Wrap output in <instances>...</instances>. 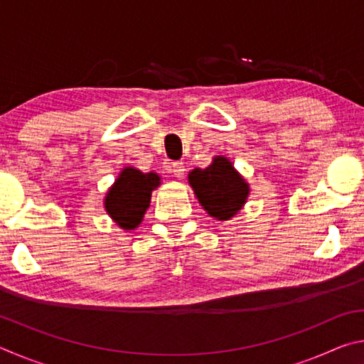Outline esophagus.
I'll use <instances>...</instances> for the list:
<instances>
[{"mask_svg":"<svg viewBox=\"0 0 364 364\" xmlns=\"http://www.w3.org/2000/svg\"><path fill=\"white\" fill-rule=\"evenodd\" d=\"M171 173H173L175 178H183L184 173H186V167H184L183 162H175L171 165Z\"/></svg>","mask_w":364,"mask_h":364,"instance_id":"34e87169","label":"esophagus"}]
</instances>
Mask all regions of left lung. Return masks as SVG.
I'll list each match as a JSON object with an SVG mask.
<instances>
[{"label":"left lung","mask_w":364,"mask_h":364,"mask_svg":"<svg viewBox=\"0 0 364 364\" xmlns=\"http://www.w3.org/2000/svg\"><path fill=\"white\" fill-rule=\"evenodd\" d=\"M188 181L202 208L218 221L236 217L250 194L249 183L225 156H215L207 168L191 170Z\"/></svg>","instance_id":"1"}]
</instances>
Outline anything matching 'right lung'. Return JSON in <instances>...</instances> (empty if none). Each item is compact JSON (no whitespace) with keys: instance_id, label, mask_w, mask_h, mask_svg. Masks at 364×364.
Returning <instances> with one entry per match:
<instances>
[{"instance_id":"right-lung-1","label":"right lung","mask_w":364,"mask_h":364,"mask_svg":"<svg viewBox=\"0 0 364 364\" xmlns=\"http://www.w3.org/2000/svg\"><path fill=\"white\" fill-rule=\"evenodd\" d=\"M156 171L143 173L134 167H123L104 197V208L114 223L125 231L136 230L151 204L152 191L160 186Z\"/></svg>"}]
</instances>
